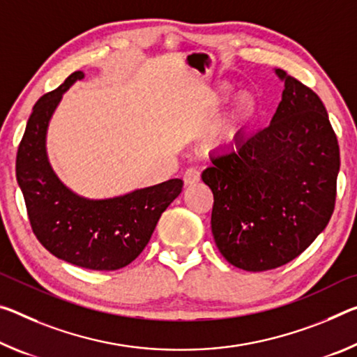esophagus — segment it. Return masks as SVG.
<instances>
[{
  "instance_id": "1",
  "label": "esophagus",
  "mask_w": 357,
  "mask_h": 357,
  "mask_svg": "<svg viewBox=\"0 0 357 357\" xmlns=\"http://www.w3.org/2000/svg\"><path fill=\"white\" fill-rule=\"evenodd\" d=\"M183 179H184L185 185L197 184L200 181V172L197 168H188L183 174Z\"/></svg>"
}]
</instances>
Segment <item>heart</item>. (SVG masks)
Listing matches in <instances>:
<instances>
[{
    "instance_id": "1",
    "label": "heart",
    "mask_w": 357,
    "mask_h": 357,
    "mask_svg": "<svg viewBox=\"0 0 357 357\" xmlns=\"http://www.w3.org/2000/svg\"><path fill=\"white\" fill-rule=\"evenodd\" d=\"M231 95V90L224 87L216 97V103H224L227 101ZM260 111L259 100L254 97L252 93H241L238 98L234 101V105L230 107V112L227 119H225L224 127H222V139L225 141H234L238 138V135L245 133L248 128L254 126V122L257 121Z\"/></svg>"
}]
</instances>
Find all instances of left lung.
I'll return each mask as SVG.
<instances>
[{"instance_id":"left-lung-1","label":"left lung","mask_w":357,"mask_h":357,"mask_svg":"<svg viewBox=\"0 0 357 357\" xmlns=\"http://www.w3.org/2000/svg\"><path fill=\"white\" fill-rule=\"evenodd\" d=\"M270 126L214 154L202 173L213 192L211 230L229 264L278 268L307 250L335 208L340 149L321 98L286 71Z\"/></svg>"}]
</instances>
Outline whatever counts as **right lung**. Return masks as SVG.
Segmentation results:
<instances>
[{
  "label": "right lung",
  "instance_id": "obj_1",
  "mask_svg": "<svg viewBox=\"0 0 357 357\" xmlns=\"http://www.w3.org/2000/svg\"><path fill=\"white\" fill-rule=\"evenodd\" d=\"M82 77V71H75L33 106L17 151L15 174L39 243L65 262L111 271L143 252L162 213L183 190V181L168 179L114 199L89 200L56 178L46 152L49 121L61 95Z\"/></svg>",
  "mask_w": 357,
  "mask_h": 357
}]
</instances>
